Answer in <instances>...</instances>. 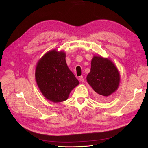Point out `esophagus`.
Here are the masks:
<instances>
[{
  "instance_id": "1",
  "label": "esophagus",
  "mask_w": 148,
  "mask_h": 148,
  "mask_svg": "<svg viewBox=\"0 0 148 148\" xmlns=\"http://www.w3.org/2000/svg\"><path fill=\"white\" fill-rule=\"evenodd\" d=\"M79 81L81 82H84V78H83V77H82V76H81V77H79Z\"/></svg>"
}]
</instances>
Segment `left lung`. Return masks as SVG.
<instances>
[{
  "label": "left lung",
  "mask_w": 148,
  "mask_h": 148,
  "mask_svg": "<svg viewBox=\"0 0 148 148\" xmlns=\"http://www.w3.org/2000/svg\"><path fill=\"white\" fill-rule=\"evenodd\" d=\"M86 79L97 93V97L107 101V97L117 89L120 78L119 70L112 62L107 58L95 56Z\"/></svg>",
  "instance_id": "obj_1"
}]
</instances>
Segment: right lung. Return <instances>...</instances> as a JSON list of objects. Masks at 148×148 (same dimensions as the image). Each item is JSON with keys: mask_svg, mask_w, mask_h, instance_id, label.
<instances>
[{"mask_svg": "<svg viewBox=\"0 0 148 148\" xmlns=\"http://www.w3.org/2000/svg\"><path fill=\"white\" fill-rule=\"evenodd\" d=\"M65 57L64 51L53 49L42 57L36 68L35 78L40 91L53 102L66 100L71 90L79 84L66 65Z\"/></svg>", "mask_w": 148, "mask_h": 148, "instance_id": "add662e5", "label": "right lung"}]
</instances>
